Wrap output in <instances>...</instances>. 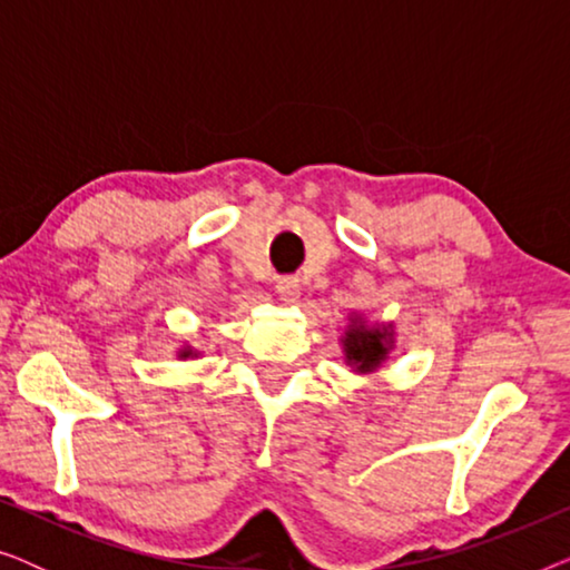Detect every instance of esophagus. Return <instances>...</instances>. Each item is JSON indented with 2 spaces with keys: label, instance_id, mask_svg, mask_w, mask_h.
Wrapping results in <instances>:
<instances>
[{
  "label": "esophagus",
  "instance_id": "esophagus-1",
  "mask_svg": "<svg viewBox=\"0 0 570 570\" xmlns=\"http://www.w3.org/2000/svg\"><path fill=\"white\" fill-rule=\"evenodd\" d=\"M275 291L285 303H293L301 295V283L298 277H279L275 283Z\"/></svg>",
  "mask_w": 570,
  "mask_h": 570
}]
</instances>
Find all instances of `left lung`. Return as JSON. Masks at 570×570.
Returning <instances> with one entry per match:
<instances>
[{
  "label": "left lung",
  "mask_w": 570,
  "mask_h": 570,
  "mask_svg": "<svg viewBox=\"0 0 570 570\" xmlns=\"http://www.w3.org/2000/svg\"><path fill=\"white\" fill-rule=\"evenodd\" d=\"M392 350V332L389 326H368L361 316L350 318L345 337H342V353L353 371L373 373L386 361Z\"/></svg>",
  "instance_id": "8db88e82"
}]
</instances>
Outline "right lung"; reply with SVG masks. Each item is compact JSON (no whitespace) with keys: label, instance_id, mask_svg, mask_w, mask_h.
<instances>
[{"label":"right lung","instance_id":"1","mask_svg":"<svg viewBox=\"0 0 570 570\" xmlns=\"http://www.w3.org/2000/svg\"><path fill=\"white\" fill-rule=\"evenodd\" d=\"M191 355H197V353H194V350H189V347H186V350H181V353H178V357H184V361H186V357H191Z\"/></svg>","mask_w":570,"mask_h":570}]
</instances>
